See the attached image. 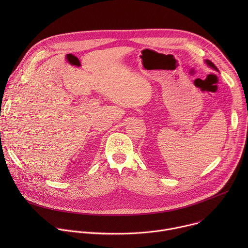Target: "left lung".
<instances>
[{"mask_svg":"<svg viewBox=\"0 0 248 248\" xmlns=\"http://www.w3.org/2000/svg\"><path fill=\"white\" fill-rule=\"evenodd\" d=\"M205 62L207 63V65H209L210 67H212V68H213V69H215V70H217V72H219V69L217 68V66L213 63V62H212L211 61H209V60H205Z\"/></svg>","mask_w":248,"mask_h":248,"instance_id":"8db88e82","label":"left lung"}]
</instances>
